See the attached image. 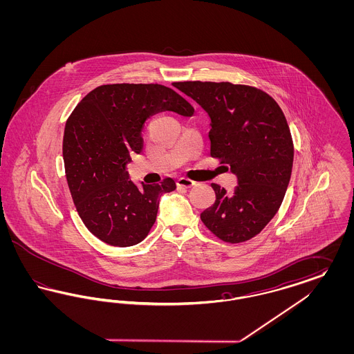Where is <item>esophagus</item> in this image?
<instances>
[{
    "instance_id": "34e87169",
    "label": "esophagus",
    "mask_w": 354,
    "mask_h": 354,
    "mask_svg": "<svg viewBox=\"0 0 354 354\" xmlns=\"http://www.w3.org/2000/svg\"><path fill=\"white\" fill-rule=\"evenodd\" d=\"M176 185L179 187H185V188H191L192 185H195V182L191 180V179H187V178H179Z\"/></svg>"
}]
</instances>
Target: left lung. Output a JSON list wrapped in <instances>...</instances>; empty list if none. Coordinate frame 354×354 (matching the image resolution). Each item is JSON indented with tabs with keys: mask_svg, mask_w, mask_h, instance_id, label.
Returning <instances> with one entry per match:
<instances>
[{
	"mask_svg": "<svg viewBox=\"0 0 354 354\" xmlns=\"http://www.w3.org/2000/svg\"><path fill=\"white\" fill-rule=\"evenodd\" d=\"M211 120V155L221 158L237 179L234 192L212 183L215 203L204 209L205 227L227 243L261 232L279 211L293 166L286 117L267 93L230 82H176Z\"/></svg>",
	"mask_w": 354,
	"mask_h": 354,
	"instance_id": "obj_1",
	"label": "left lung"
}]
</instances>
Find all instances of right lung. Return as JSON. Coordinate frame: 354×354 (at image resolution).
<instances>
[{"instance_id":"1","label":"right lung","mask_w":354,"mask_h":354,"mask_svg":"<svg viewBox=\"0 0 354 354\" xmlns=\"http://www.w3.org/2000/svg\"><path fill=\"white\" fill-rule=\"evenodd\" d=\"M162 111L194 114L185 98L163 84H103L66 122L64 162L73 201L88 231L110 245L140 243L156 220L160 196L176 188L171 178L136 185L126 171L130 155L142 151L145 122Z\"/></svg>"}]
</instances>
